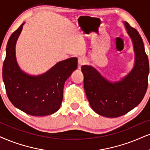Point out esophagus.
Segmentation results:
<instances>
[{
    "label": "esophagus",
    "mask_w": 150,
    "mask_h": 150,
    "mask_svg": "<svg viewBox=\"0 0 150 150\" xmlns=\"http://www.w3.org/2000/svg\"><path fill=\"white\" fill-rule=\"evenodd\" d=\"M86 63V59L85 58H80L78 60V64L79 66H81L82 65H84Z\"/></svg>",
    "instance_id": "obj_1"
}]
</instances>
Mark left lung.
<instances>
[{
  "label": "left lung",
  "instance_id": "1",
  "mask_svg": "<svg viewBox=\"0 0 150 150\" xmlns=\"http://www.w3.org/2000/svg\"><path fill=\"white\" fill-rule=\"evenodd\" d=\"M135 53L133 69L122 80L111 82L91 66L81 67L84 87L93 110L102 116L116 117L126 114L143 99L148 86L149 61L138 32L124 22Z\"/></svg>",
  "mask_w": 150,
  "mask_h": 150
}]
</instances>
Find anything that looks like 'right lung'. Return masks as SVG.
<instances>
[{"label": "right lung", "mask_w": 150, "mask_h": 150, "mask_svg": "<svg viewBox=\"0 0 150 150\" xmlns=\"http://www.w3.org/2000/svg\"><path fill=\"white\" fill-rule=\"evenodd\" d=\"M12 33L6 48L3 66V79L9 100L15 107L33 116H44L58 111L63 100L64 83L77 67V59L72 57L57 63L39 75L21 71L16 59V41L23 25Z\"/></svg>", "instance_id": "1"}]
</instances>
